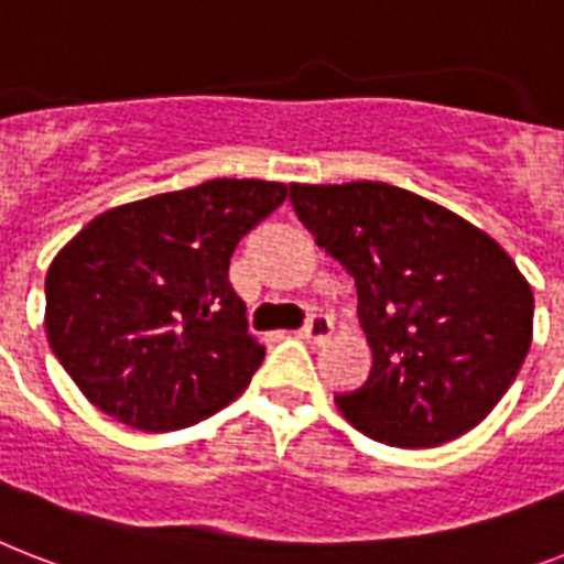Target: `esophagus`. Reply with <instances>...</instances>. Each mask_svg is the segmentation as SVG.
<instances>
[{
    "instance_id": "1",
    "label": "esophagus",
    "mask_w": 564,
    "mask_h": 564,
    "mask_svg": "<svg viewBox=\"0 0 564 564\" xmlns=\"http://www.w3.org/2000/svg\"><path fill=\"white\" fill-rule=\"evenodd\" d=\"M301 336H304L306 341H313V345H324V341L333 336V322L322 313L313 315V318L304 324V329H301Z\"/></svg>"
}]
</instances>
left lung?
I'll return each instance as SVG.
<instances>
[{"mask_svg": "<svg viewBox=\"0 0 564 564\" xmlns=\"http://www.w3.org/2000/svg\"><path fill=\"white\" fill-rule=\"evenodd\" d=\"M297 219L354 274L373 350L338 411L373 441H455L505 397L533 338V290L473 223L386 182L290 185Z\"/></svg>", "mask_w": 564, "mask_h": 564, "instance_id": "8db88e82", "label": "left lung"}]
</instances>
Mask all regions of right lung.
Masks as SVG:
<instances>
[{
	"mask_svg": "<svg viewBox=\"0 0 564 564\" xmlns=\"http://www.w3.org/2000/svg\"><path fill=\"white\" fill-rule=\"evenodd\" d=\"M286 199L263 178H210L118 205L45 274V336L86 400L141 432H176L237 400L267 347L228 281L237 242Z\"/></svg>",
	"mask_w": 564,
	"mask_h": 564,
	"instance_id": "obj_1",
	"label": "right lung"
}]
</instances>
